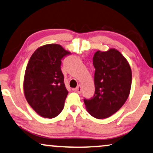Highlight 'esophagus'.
Instances as JSON below:
<instances>
[{
  "mask_svg": "<svg viewBox=\"0 0 153 153\" xmlns=\"http://www.w3.org/2000/svg\"><path fill=\"white\" fill-rule=\"evenodd\" d=\"M74 91H76V92H77V93H79V94H80L81 92H82V87H81L80 84L78 86H77L76 88H75Z\"/></svg>",
  "mask_w": 153,
  "mask_h": 153,
  "instance_id": "esophagus-1",
  "label": "esophagus"
}]
</instances>
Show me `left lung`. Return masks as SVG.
I'll list each match as a JSON object with an SVG mask.
<instances>
[{
    "label": "left lung",
    "instance_id": "1",
    "mask_svg": "<svg viewBox=\"0 0 153 153\" xmlns=\"http://www.w3.org/2000/svg\"><path fill=\"white\" fill-rule=\"evenodd\" d=\"M95 68V92L91 99H84L90 115L98 119L112 116L128 97L132 72L128 62L119 51H97L93 57Z\"/></svg>",
    "mask_w": 153,
    "mask_h": 153
}]
</instances>
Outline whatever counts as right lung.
<instances>
[{
    "instance_id": "add662e5",
    "label": "right lung",
    "mask_w": 153,
    "mask_h": 153,
    "mask_svg": "<svg viewBox=\"0 0 153 153\" xmlns=\"http://www.w3.org/2000/svg\"><path fill=\"white\" fill-rule=\"evenodd\" d=\"M70 54L61 45L50 44L37 49L29 60L24 77L25 97L42 117L54 118L63 110L68 91L62 59Z\"/></svg>"
}]
</instances>
